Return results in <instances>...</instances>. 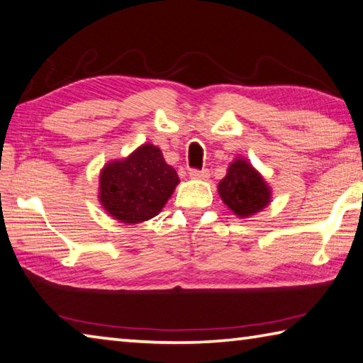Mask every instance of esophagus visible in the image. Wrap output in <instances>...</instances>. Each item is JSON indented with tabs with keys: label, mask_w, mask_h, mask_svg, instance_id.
<instances>
[{
	"label": "esophagus",
	"mask_w": 363,
	"mask_h": 363,
	"mask_svg": "<svg viewBox=\"0 0 363 363\" xmlns=\"http://www.w3.org/2000/svg\"><path fill=\"white\" fill-rule=\"evenodd\" d=\"M208 175H211V174H208V169H202V170L191 169V170H189V177L196 178V180H207Z\"/></svg>",
	"instance_id": "esophagus-1"
}]
</instances>
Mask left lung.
<instances>
[{"label": "left lung", "instance_id": "obj_1", "mask_svg": "<svg viewBox=\"0 0 363 363\" xmlns=\"http://www.w3.org/2000/svg\"><path fill=\"white\" fill-rule=\"evenodd\" d=\"M218 194L239 218L262 212L271 202V188L259 172L242 157L234 159L226 177L218 183Z\"/></svg>", "mask_w": 363, "mask_h": 363}]
</instances>
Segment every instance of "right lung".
<instances>
[{"instance_id":"obj_1","label":"right lung","mask_w":363,"mask_h":363,"mask_svg":"<svg viewBox=\"0 0 363 363\" xmlns=\"http://www.w3.org/2000/svg\"><path fill=\"white\" fill-rule=\"evenodd\" d=\"M175 169L157 146L146 143L124 159L105 164L100 172L99 199L121 223L135 225L162 211L178 185Z\"/></svg>"}]
</instances>
